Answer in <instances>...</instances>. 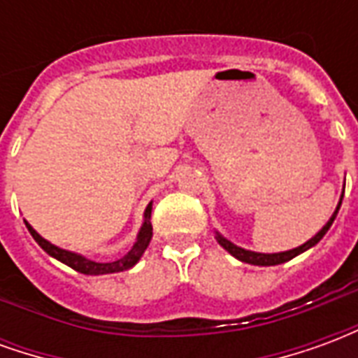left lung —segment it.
Masks as SVG:
<instances>
[{
	"label": "left lung",
	"instance_id": "obj_1",
	"mask_svg": "<svg viewBox=\"0 0 358 358\" xmlns=\"http://www.w3.org/2000/svg\"><path fill=\"white\" fill-rule=\"evenodd\" d=\"M345 187V186H343ZM341 199H343V195L339 197V203L338 207H336V210H334V215L330 217V220L326 222V224L322 226V230H318V232L310 238L308 241H305L303 245H299V248L295 249H289V251H280V253H257V251H249V249H243V248H238L236 243H232L230 240H226L224 236L220 232H217V241L220 243V248H224L228 253L232 257H236L238 261H241V263H248V264H255V266H274V264H282V263H287V261H292L293 257L301 255V253H305L307 249L315 248L318 241L322 240L324 236H326V232L330 230L331 222L336 220V217H338V210L339 207H341Z\"/></svg>",
	"mask_w": 358,
	"mask_h": 358
}]
</instances>
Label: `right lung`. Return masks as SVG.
<instances>
[{
    "label": "right lung",
    "mask_w": 358,
    "mask_h": 358,
    "mask_svg": "<svg viewBox=\"0 0 358 358\" xmlns=\"http://www.w3.org/2000/svg\"><path fill=\"white\" fill-rule=\"evenodd\" d=\"M151 205H153V203H149L148 207H145V213H143V222H141L140 232H138V238H136V243L132 245V249H130L122 259L113 261V263H95V261L86 259V257L80 255V253H74V251H69V249L57 248V245H53L51 241L42 238V236L36 232L32 226L28 224L27 220H24V224H27L28 232L32 234V238L36 240V243H38V245H40L48 255L53 257V259H57V261H61V263L66 264V266H71V268H74L76 272L90 274V276L115 274V272H124V270L132 268L134 264L140 261L141 255L145 253L149 241H151V238H153V226H151Z\"/></svg>",
    "instance_id": "1"
}]
</instances>
